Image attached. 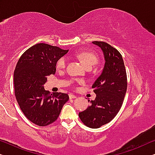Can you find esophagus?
<instances>
[{"instance_id": "1", "label": "esophagus", "mask_w": 155, "mask_h": 155, "mask_svg": "<svg viewBox=\"0 0 155 155\" xmlns=\"http://www.w3.org/2000/svg\"><path fill=\"white\" fill-rule=\"evenodd\" d=\"M69 97H70V99H75L76 97H77V96L75 95V94H69Z\"/></svg>"}]
</instances>
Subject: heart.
Returning <instances> with one entry per match:
<instances>
[{
  "label": "heart",
  "mask_w": 155,
  "mask_h": 155,
  "mask_svg": "<svg viewBox=\"0 0 155 155\" xmlns=\"http://www.w3.org/2000/svg\"><path fill=\"white\" fill-rule=\"evenodd\" d=\"M77 57L80 60L81 62L87 68V67H92L99 61L97 55L92 51H81L77 54ZM66 59L65 58H61L56 63V68L58 70H63L65 68Z\"/></svg>",
  "instance_id": "b5f03b06"
}]
</instances>
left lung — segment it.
I'll return each mask as SVG.
<instances>
[{"label": "left lung", "mask_w": 155, "mask_h": 155, "mask_svg": "<svg viewBox=\"0 0 155 155\" xmlns=\"http://www.w3.org/2000/svg\"><path fill=\"white\" fill-rule=\"evenodd\" d=\"M92 43L102 50L105 64L92 86L95 100H91V104L78 116L87 127L97 129L111 121L119 112L126 94L127 78L120 53L104 41Z\"/></svg>", "instance_id": "1"}]
</instances>
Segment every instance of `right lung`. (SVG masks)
Listing matches in <instances>:
<instances>
[{
  "mask_svg": "<svg viewBox=\"0 0 155 155\" xmlns=\"http://www.w3.org/2000/svg\"><path fill=\"white\" fill-rule=\"evenodd\" d=\"M68 50L40 43L27 49L20 57L14 72L16 99L28 119L40 127L56 120L69 100L66 93L45 91L47 77L55 73L58 60Z\"/></svg>",
  "mask_w": 155,
  "mask_h": 155,
  "instance_id": "obj_1",
  "label": "right lung"
}]
</instances>
